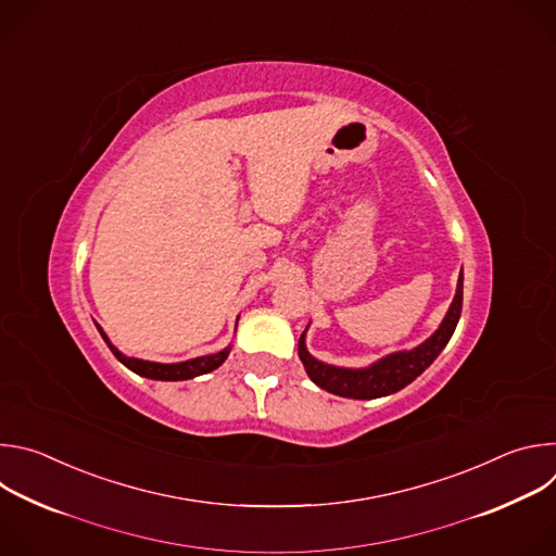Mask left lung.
<instances>
[{"label": "left lung", "mask_w": 556, "mask_h": 556, "mask_svg": "<svg viewBox=\"0 0 556 556\" xmlns=\"http://www.w3.org/2000/svg\"><path fill=\"white\" fill-rule=\"evenodd\" d=\"M462 273L457 279V290L453 296V303L444 316L442 326L435 330L433 337H429L422 345H418L412 352H399L391 354L378 363H374L367 369H343L334 365H326L321 361H316L314 356L307 354L303 334L299 339V358L312 378L314 384H319L321 389L343 395V399H358V401H371L380 399V395H389L401 391L407 387L412 380H416L444 350L448 339L455 332V326L459 321V312H462Z\"/></svg>", "instance_id": "obj_1"}]
</instances>
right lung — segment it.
<instances>
[{
    "label": "right lung",
    "mask_w": 556,
    "mask_h": 556,
    "mask_svg": "<svg viewBox=\"0 0 556 556\" xmlns=\"http://www.w3.org/2000/svg\"><path fill=\"white\" fill-rule=\"evenodd\" d=\"M99 328V326H97ZM101 337L105 339L108 348L112 350V354L125 365L129 367L131 371L144 376V378H153V380H187V378H195L200 374H208L213 369H217L226 356H228V348L217 352V354H208V356H200V358H191V361H185V363H174V365H165V363H149V361H140V358H127L123 356L105 337V332L99 328Z\"/></svg>",
    "instance_id": "add662e5"
}]
</instances>
